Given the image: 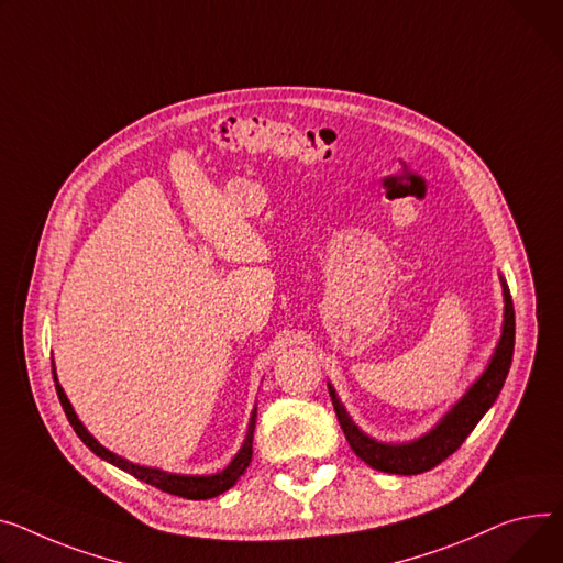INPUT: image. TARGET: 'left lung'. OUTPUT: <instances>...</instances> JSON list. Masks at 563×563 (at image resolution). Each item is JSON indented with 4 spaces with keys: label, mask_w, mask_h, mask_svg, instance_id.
I'll return each instance as SVG.
<instances>
[{
    "label": "left lung",
    "mask_w": 563,
    "mask_h": 563,
    "mask_svg": "<svg viewBox=\"0 0 563 563\" xmlns=\"http://www.w3.org/2000/svg\"><path fill=\"white\" fill-rule=\"evenodd\" d=\"M500 285H503V298H505V314H503L500 340L494 349V355L489 364H486L484 371L479 373V378L466 389V394L451 409H448L445 415L434 423V428H430L426 434L411 441H400V443L378 441L368 437L355 426V421L349 417L346 407L342 405L340 396H336L334 387L328 383V391L336 411V421H340L346 434V441L353 448V453L362 462H366L371 468L394 473V475L426 473L437 464H441L448 455H453L464 443V439L473 432V428L479 423V419L492 409L511 366L514 334H516L514 303H511L505 276H500Z\"/></svg>",
    "instance_id": "1"
}]
</instances>
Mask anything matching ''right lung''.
Masks as SVG:
<instances>
[{"mask_svg":"<svg viewBox=\"0 0 563 563\" xmlns=\"http://www.w3.org/2000/svg\"><path fill=\"white\" fill-rule=\"evenodd\" d=\"M52 371H54V383H56V394H58V400L65 409V417L69 421V426L74 428V432L79 434V439L90 448V451L101 457L103 462L118 466L126 473H131L133 477L146 482L156 486V489L165 492V494H172V496H180V498H187V500H208V498H214L223 492H229L231 486L244 475V471L249 468L251 464V457H253V430H255V417H257V407H253L251 411V419H249V430H246V437H244V443L238 451V455L231 460V464L227 468H221L212 475H183V473H167V471H161V468H154V466H142V464H133L124 457H120L118 453L108 451L106 445H101L88 430L86 426L79 421L77 411H74L67 394L63 391L58 378H56V366L52 362Z\"/></svg>","mask_w":563,"mask_h":563,"instance_id":"1","label":"right lung"}]
</instances>
